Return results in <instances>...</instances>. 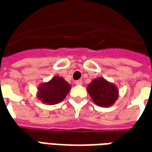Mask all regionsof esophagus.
<instances>
[{
    "label": "esophagus",
    "instance_id": "34e87169",
    "mask_svg": "<svg viewBox=\"0 0 152 152\" xmlns=\"http://www.w3.org/2000/svg\"><path fill=\"white\" fill-rule=\"evenodd\" d=\"M75 85H82V81H81V80H77V81H75Z\"/></svg>",
    "mask_w": 152,
    "mask_h": 152
}]
</instances>
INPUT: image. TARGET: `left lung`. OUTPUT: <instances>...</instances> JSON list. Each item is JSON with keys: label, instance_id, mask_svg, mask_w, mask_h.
Segmentation results:
<instances>
[{"label": "left lung", "instance_id": "1", "mask_svg": "<svg viewBox=\"0 0 152 152\" xmlns=\"http://www.w3.org/2000/svg\"><path fill=\"white\" fill-rule=\"evenodd\" d=\"M87 91L92 101L102 107H112L119 96L117 85L103 77L93 79L87 86Z\"/></svg>", "mask_w": 152, "mask_h": 152}]
</instances>
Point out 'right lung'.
<instances>
[{"instance_id": "obj_1", "label": "right lung", "mask_w": 152, "mask_h": 152, "mask_svg": "<svg viewBox=\"0 0 152 152\" xmlns=\"http://www.w3.org/2000/svg\"><path fill=\"white\" fill-rule=\"evenodd\" d=\"M71 89V85L60 76H54L48 82L39 85L37 98L46 105H55L62 102Z\"/></svg>"}]
</instances>
